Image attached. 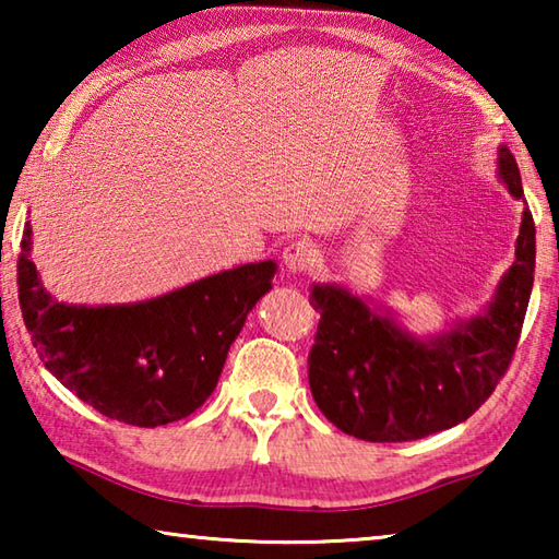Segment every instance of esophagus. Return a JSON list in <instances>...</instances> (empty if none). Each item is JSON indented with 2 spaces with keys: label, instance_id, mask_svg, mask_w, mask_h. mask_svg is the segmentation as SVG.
<instances>
[{
  "label": "esophagus",
  "instance_id": "1",
  "mask_svg": "<svg viewBox=\"0 0 559 559\" xmlns=\"http://www.w3.org/2000/svg\"><path fill=\"white\" fill-rule=\"evenodd\" d=\"M283 261H286V269L293 273L313 271L320 263V249L310 239H298L286 246Z\"/></svg>",
  "mask_w": 559,
  "mask_h": 559
}]
</instances>
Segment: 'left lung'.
<instances>
[{
	"label": "left lung",
	"mask_w": 559,
	"mask_h": 559,
	"mask_svg": "<svg viewBox=\"0 0 559 559\" xmlns=\"http://www.w3.org/2000/svg\"><path fill=\"white\" fill-rule=\"evenodd\" d=\"M500 177L523 200L520 169L500 147ZM535 273V222L523 212L515 261L488 313L433 343L402 333L345 288L316 286L320 313L308 355L318 409L340 431L374 443L424 439L456 427L484 404L513 362Z\"/></svg>",
	"instance_id": "8db88e82"
}]
</instances>
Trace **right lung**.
<instances>
[{
  "instance_id": "obj_1",
  "label": "right lung",
  "mask_w": 559,
  "mask_h": 559,
  "mask_svg": "<svg viewBox=\"0 0 559 559\" xmlns=\"http://www.w3.org/2000/svg\"><path fill=\"white\" fill-rule=\"evenodd\" d=\"M24 226L19 308L41 362L108 419L159 427L192 414L219 382L249 310L271 290L276 263L216 273L135 306H63L44 290Z\"/></svg>"
}]
</instances>
